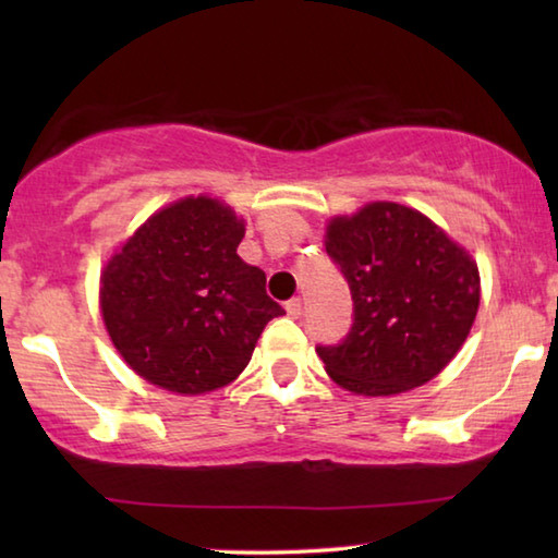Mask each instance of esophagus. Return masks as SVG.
I'll use <instances>...</instances> for the list:
<instances>
[{"instance_id":"1","label":"esophagus","mask_w":558,"mask_h":558,"mask_svg":"<svg viewBox=\"0 0 558 558\" xmlns=\"http://www.w3.org/2000/svg\"><path fill=\"white\" fill-rule=\"evenodd\" d=\"M286 313H288L292 319H298L300 313H302V300H300V298L288 300V302H286Z\"/></svg>"}]
</instances>
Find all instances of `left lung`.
<instances>
[{"mask_svg": "<svg viewBox=\"0 0 558 558\" xmlns=\"http://www.w3.org/2000/svg\"><path fill=\"white\" fill-rule=\"evenodd\" d=\"M325 248L354 300L349 337L317 347L329 379L369 399L436 379L477 317L475 258L426 214L399 202L332 216Z\"/></svg>", "mask_w": 558, "mask_h": 558, "instance_id": "1", "label": "left lung"}]
</instances>
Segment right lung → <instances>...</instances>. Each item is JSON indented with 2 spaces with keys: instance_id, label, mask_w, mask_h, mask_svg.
<instances>
[{
  "instance_id": "1",
  "label": "right lung",
  "mask_w": 558,
  "mask_h": 558,
  "mask_svg": "<svg viewBox=\"0 0 558 558\" xmlns=\"http://www.w3.org/2000/svg\"><path fill=\"white\" fill-rule=\"evenodd\" d=\"M243 216L209 194L157 209L100 270L108 337L140 379L179 396L223 389L248 366L272 317L266 272L235 248Z\"/></svg>"
}]
</instances>
